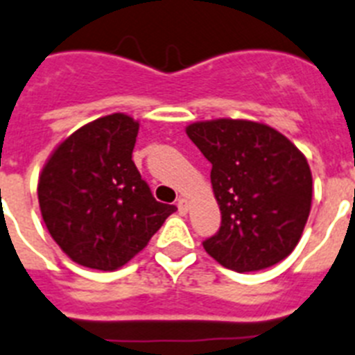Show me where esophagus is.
Listing matches in <instances>:
<instances>
[{
	"mask_svg": "<svg viewBox=\"0 0 355 355\" xmlns=\"http://www.w3.org/2000/svg\"><path fill=\"white\" fill-rule=\"evenodd\" d=\"M177 207H178V212H180V214H187V211H189V203H187V200L180 198L177 203Z\"/></svg>",
	"mask_w": 355,
	"mask_h": 355,
	"instance_id": "obj_1",
	"label": "esophagus"
}]
</instances>
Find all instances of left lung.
<instances>
[{"mask_svg": "<svg viewBox=\"0 0 355 355\" xmlns=\"http://www.w3.org/2000/svg\"><path fill=\"white\" fill-rule=\"evenodd\" d=\"M212 164L220 230L203 248L221 266L257 271L288 257L300 241L313 200L307 159L263 123L212 119L186 128Z\"/></svg>", "mask_w": 355, "mask_h": 355, "instance_id": "8db88e82", "label": "left lung"}]
</instances>
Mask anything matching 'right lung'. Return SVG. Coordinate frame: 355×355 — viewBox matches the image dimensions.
I'll return each instance as SVG.
<instances>
[{"instance_id": "right-lung-1", "label": "right lung", "mask_w": 355, "mask_h": 355, "mask_svg": "<svg viewBox=\"0 0 355 355\" xmlns=\"http://www.w3.org/2000/svg\"><path fill=\"white\" fill-rule=\"evenodd\" d=\"M139 123L110 114L55 148L39 177L42 220L64 254L112 271L139 254L175 205L160 203L132 160Z\"/></svg>"}]
</instances>
